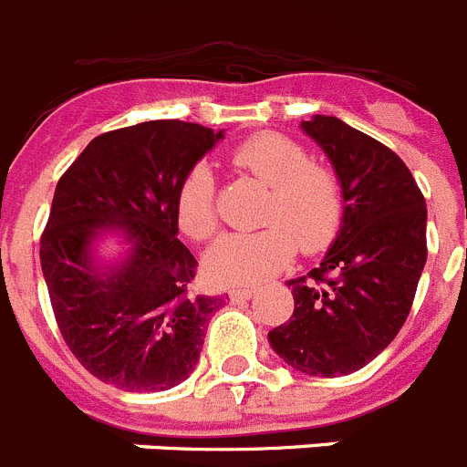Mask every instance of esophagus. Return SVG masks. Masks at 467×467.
Here are the masks:
<instances>
[{"label":"esophagus","instance_id":"esophagus-1","mask_svg":"<svg viewBox=\"0 0 467 467\" xmlns=\"http://www.w3.org/2000/svg\"><path fill=\"white\" fill-rule=\"evenodd\" d=\"M254 295V287H236V290H231L229 296L231 301H245Z\"/></svg>","mask_w":467,"mask_h":467}]
</instances>
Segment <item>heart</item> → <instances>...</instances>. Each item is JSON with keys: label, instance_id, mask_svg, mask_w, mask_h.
I'll use <instances>...</instances> for the list:
<instances>
[{"label": "heart", "instance_id": "obj_1", "mask_svg": "<svg viewBox=\"0 0 467 467\" xmlns=\"http://www.w3.org/2000/svg\"><path fill=\"white\" fill-rule=\"evenodd\" d=\"M234 163L271 187L264 205L266 226L253 234H229L205 254V274L220 285H250L269 278L301 253H320L341 222L339 184L325 168L313 166L306 150L278 133H259L241 142ZM177 222L193 241L217 229V192L208 166H196L177 189Z\"/></svg>", "mask_w": 467, "mask_h": 467}]
</instances>
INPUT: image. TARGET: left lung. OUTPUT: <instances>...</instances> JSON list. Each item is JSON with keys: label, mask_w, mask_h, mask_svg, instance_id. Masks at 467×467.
<instances>
[{"label": "left lung", "mask_w": 467, "mask_h": 467, "mask_svg": "<svg viewBox=\"0 0 467 467\" xmlns=\"http://www.w3.org/2000/svg\"><path fill=\"white\" fill-rule=\"evenodd\" d=\"M341 189V222L308 275L287 280L295 313L271 329L285 365L311 377L358 372L395 339L426 266V198L395 151L337 117L301 121Z\"/></svg>", "instance_id": "8db88e82"}]
</instances>
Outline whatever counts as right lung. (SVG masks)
Masks as SVG:
<instances>
[{
    "label": "right lung",
    "mask_w": 467,
    "mask_h": 467,
    "mask_svg": "<svg viewBox=\"0 0 467 467\" xmlns=\"http://www.w3.org/2000/svg\"><path fill=\"white\" fill-rule=\"evenodd\" d=\"M220 140L224 130L184 121L119 128L57 182L41 271L65 344L100 381L159 393L196 369L226 296L189 287L198 262L177 238V189Z\"/></svg>",
    "instance_id": "right-lung-1"
}]
</instances>
